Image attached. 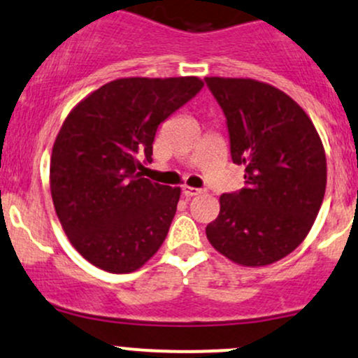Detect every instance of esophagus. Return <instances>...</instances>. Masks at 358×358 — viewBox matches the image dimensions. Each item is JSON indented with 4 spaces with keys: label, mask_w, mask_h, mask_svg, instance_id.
I'll use <instances>...</instances> for the list:
<instances>
[{
    "label": "esophagus",
    "mask_w": 358,
    "mask_h": 358,
    "mask_svg": "<svg viewBox=\"0 0 358 358\" xmlns=\"http://www.w3.org/2000/svg\"><path fill=\"white\" fill-rule=\"evenodd\" d=\"M201 189H198V187H189V186H184L182 187V194L186 198H193L196 196V194H200Z\"/></svg>",
    "instance_id": "34e87169"
}]
</instances>
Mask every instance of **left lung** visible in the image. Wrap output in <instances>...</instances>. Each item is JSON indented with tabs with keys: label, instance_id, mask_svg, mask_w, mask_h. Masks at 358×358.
<instances>
[{
	"label": "left lung",
	"instance_id": "8db88e82",
	"mask_svg": "<svg viewBox=\"0 0 358 358\" xmlns=\"http://www.w3.org/2000/svg\"><path fill=\"white\" fill-rule=\"evenodd\" d=\"M226 115L231 158L245 187L220 196L206 226L213 248L246 267L289 255L310 231L326 193V153L300 105L271 84L205 77Z\"/></svg>",
	"mask_w": 358,
	"mask_h": 358
}]
</instances>
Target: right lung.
<instances>
[{"label": "right lung", "mask_w": 358, "mask_h": 358, "mask_svg": "<svg viewBox=\"0 0 358 358\" xmlns=\"http://www.w3.org/2000/svg\"><path fill=\"white\" fill-rule=\"evenodd\" d=\"M198 77H129L84 98L53 145L50 186L73 248L113 274L145 265L164 243L179 187L145 179L158 125L196 96Z\"/></svg>", "instance_id": "right-lung-1"}]
</instances>
